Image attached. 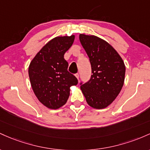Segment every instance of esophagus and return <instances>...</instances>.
I'll use <instances>...</instances> for the list:
<instances>
[{
	"mask_svg": "<svg viewBox=\"0 0 150 150\" xmlns=\"http://www.w3.org/2000/svg\"><path fill=\"white\" fill-rule=\"evenodd\" d=\"M75 76L76 77L77 79L79 80V74H75Z\"/></svg>",
	"mask_w": 150,
	"mask_h": 150,
	"instance_id": "1",
	"label": "esophagus"
}]
</instances>
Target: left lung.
<instances>
[{
  "label": "left lung",
  "mask_w": 150,
  "mask_h": 150,
  "mask_svg": "<svg viewBox=\"0 0 150 150\" xmlns=\"http://www.w3.org/2000/svg\"><path fill=\"white\" fill-rule=\"evenodd\" d=\"M79 40L89 57L92 74L81 89L87 103L96 109L110 105L124 84L125 66L117 51L108 42L95 36L79 35Z\"/></svg>",
  "instance_id": "left-lung-1"
}]
</instances>
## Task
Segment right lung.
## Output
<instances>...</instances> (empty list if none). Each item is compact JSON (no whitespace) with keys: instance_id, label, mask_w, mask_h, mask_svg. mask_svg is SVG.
I'll return each mask as SVG.
<instances>
[{"instance_id":"obj_1","label":"right lung","mask_w":150,"mask_h":150,"mask_svg":"<svg viewBox=\"0 0 150 150\" xmlns=\"http://www.w3.org/2000/svg\"><path fill=\"white\" fill-rule=\"evenodd\" d=\"M75 35L52 39L33 59L28 73L33 92L39 101L50 109H58L68 100L70 87L78 80L68 71L64 54L73 45Z\"/></svg>"}]
</instances>
